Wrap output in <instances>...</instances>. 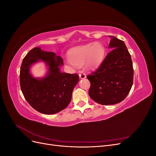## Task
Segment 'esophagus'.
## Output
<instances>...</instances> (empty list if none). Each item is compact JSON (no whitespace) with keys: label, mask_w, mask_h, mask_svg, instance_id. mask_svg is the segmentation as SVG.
<instances>
[{"label":"esophagus","mask_w":156,"mask_h":156,"mask_svg":"<svg viewBox=\"0 0 156 156\" xmlns=\"http://www.w3.org/2000/svg\"><path fill=\"white\" fill-rule=\"evenodd\" d=\"M79 77L81 78V79H84V78H86V74L84 73H80L79 74Z\"/></svg>","instance_id":"esophagus-1"}]
</instances>
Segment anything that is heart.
<instances>
[{
	"mask_svg": "<svg viewBox=\"0 0 156 156\" xmlns=\"http://www.w3.org/2000/svg\"><path fill=\"white\" fill-rule=\"evenodd\" d=\"M105 48L100 43H91L72 49L69 53V63L73 66L84 65L88 70L96 69L105 55Z\"/></svg>",
	"mask_w": 156,
	"mask_h": 156,
	"instance_id": "1",
	"label": "heart"
}]
</instances>
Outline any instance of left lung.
I'll use <instances>...</instances> for the list:
<instances>
[{
    "label": "left lung",
    "instance_id": "left-lung-1",
    "mask_svg": "<svg viewBox=\"0 0 156 156\" xmlns=\"http://www.w3.org/2000/svg\"><path fill=\"white\" fill-rule=\"evenodd\" d=\"M108 48L112 49L95 72L87 76L90 82L88 94L101 105H114L123 101L133 82L131 55L124 42L110 36Z\"/></svg>",
    "mask_w": 156,
    "mask_h": 156
}]
</instances>
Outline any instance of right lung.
<instances>
[{
  "label": "right lung",
  "mask_w": 156,
  "mask_h": 156,
  "mask_svg": "<svg viewBox=\"0 0 156 156\" xmlns=\"http://www.w3.org/2000/svg\"><path fill=\"white\" fill-rule=\"evenodd\" d=\"M44 61L49 67L45 78H33L30 73V66ZM63 59L53 52L34 48L23 58L20 69V86L25 100L35 110L45 115L57 113L66 107L72 100V92L79 82L76 73H62L60 66Z\"/></svg>",
  "instance_id": "right-lung-1"
}]
</instances>
